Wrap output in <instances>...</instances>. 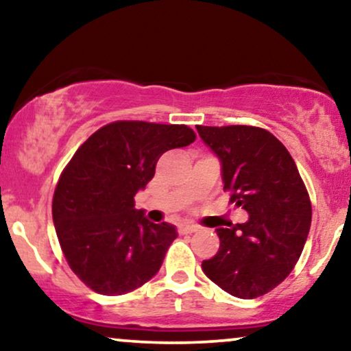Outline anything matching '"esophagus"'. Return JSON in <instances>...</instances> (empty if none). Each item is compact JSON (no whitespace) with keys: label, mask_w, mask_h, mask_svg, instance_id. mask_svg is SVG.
Returning <instances> with one entry per match:
<instances>
[{"label":"esophagus","mask_w":351,"mask_h":351,"mask_svg":"<svg viewBox=\"0 0 351 351\" xmlns=\"http://www.w3.org/2000/svg\"><path fill=\"white\" fill-rule=\"evenodd\" d=\"M179 232L184 233V234L195 233V232H198V227H196V225H191V223H185V225H180Z\"/></svg>","instance_id":"obj_1"}]
</instances>
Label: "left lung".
<instances>
[{
  "label": "left lung",
  "mask_w": 351,
  "mask_h": 351,
  "mask_svg": "<svg viewBox=\"0 0 351 351\" xmlns=\"http://www.w3.org/2000/svg\"><path fill=\"white\" fill-rule=\"evenodd\" d=\"M219 158L223 190L247 210V222L215 228L217 254L204 275L225 292L254 299L286 280L299 261L311 223V204L294 160L265 129L196 126Z\"/></svg>",
  "instance_id": "obj_1"
}]
</instances>
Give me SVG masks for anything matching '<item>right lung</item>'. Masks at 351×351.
I'll return each instance as SVG.
<instances>
[{"mask_svg": "<svg viewBox=\"0 0 351 351\" xmlns=\"http://www.w3.org/2000/svg\"><path fill=\"white\" fill-rule=\"evenodd\" d=\"M195 137L185 124L117 121L76 150L56 186L52 220L66 262L90 289L121 295L160 270L177 228L150 222L134 196L162 153Z\"/></svg>", "mask_w": 351, "mask_h": 351, "instance_id": "right-lung-1", "label": "right lung"}]
</instances>
